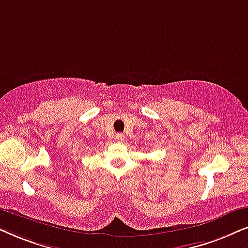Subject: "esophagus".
I'll list each match as a JSON object with an SVG mask.
<instances>
[{
	"label": "esophagus",
	"mask_w": 248,
	"mask_h": 248,
	"mask_svg": "<svg viewBox=\"0 0 248 248\" xmlns=\"http://www.w3.org/2000/svg\"><path fill=\"white\" fill-rule=\"evenodd\" d=\"M124 134L118 133L117 135H115V140H117V142L121 143V142H124Z\"/></svg>",
	"instance_id": "obj_1"
}]
</instances>
